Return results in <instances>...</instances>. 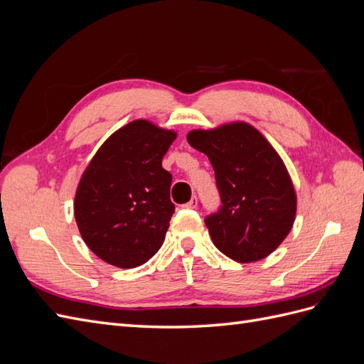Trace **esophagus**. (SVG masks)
Masks as SVG:
<instances>
[{
  "label": "esophagus",
  "instance_id": "obj_1",
  "mask_svg": "<svg viewBox=\"0 0 364 364\" xmlns=\"http://www.w3.org/2000/svg\"><path fill=\"white\" fill-rule=\"evenodd\" d=\"M183 208H188V209H194V208H197V197H193V199H191L188 203H185V205H183Z\"/></svg>",
  "mask_w": 364,
  "mask_h": 364
}]
</instances>
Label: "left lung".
I'll return each instance as SVG.
<instances>
[{"label": "left lung", "mask_w": 364, "mask_h": 364, "mask_svg": "<svg viewBox=\"0 0 364 364\" xmlns=\"http://www.w3.org/2000/svg\"><path fill=\"white\" fill-rule=\"evenodd\" d=\"M186 141L205 153L215 171L223 205L205 220L214 246L237 262L269 257L290 234L297 208L279 153L246 121L194 129Z\"/></svg>", "instance_id": "obj_1"}]
</instances>
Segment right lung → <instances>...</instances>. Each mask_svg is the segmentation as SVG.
I'll list each match as a JSON object with an SVG mask.
<instances>
[{
  "label": "right lung",
  "mask_w": 364,
  "mask_h": 364,
  "mask_svg": "<svg viewBox=\"0 0 364 364\" xmlns=\"http://www.w3.org/2000/svg\"><path fill=\"white\" fill-rule=\"evenodd\" d=\"M178 132L149 119L119 127L86 165L74 196L79 232L95 255L119 269L147 262L161 249L174 205L162 168Z\"/></svg>",
  "instance_id": "obj_1"
}]
</instances>
